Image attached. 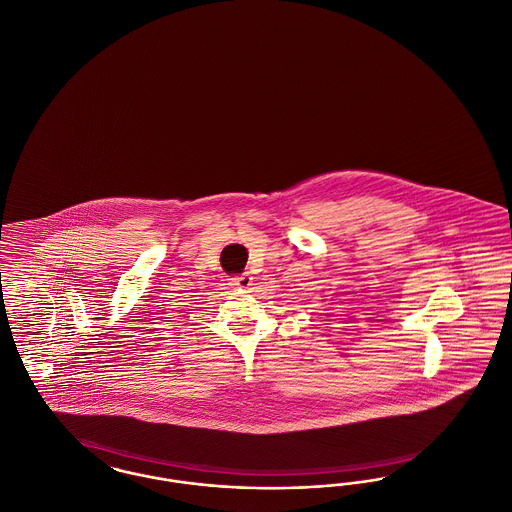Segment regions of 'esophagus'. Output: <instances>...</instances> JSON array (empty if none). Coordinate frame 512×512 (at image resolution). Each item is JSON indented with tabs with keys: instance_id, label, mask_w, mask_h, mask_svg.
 Wrapping results in <instances>:
<instances>
[{
	"instance_id": "esophagus-1",
	"label": "esophagus",
	"mask_w": 512,
	"mask_h": 512,
	"mask_svg": "<svg viewBox=\"0 0 512 512\" xmlns=\"http://www.w3.org/2000/svg\"><path fill=\"white\" fill-rule=\"evenodd\" d=\"M253 284V278L245 272L242 276H234V278H230V286H234V288H238V290H249V286Z\"/></svg>"
}]
</instances>
